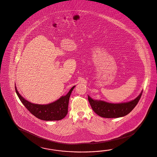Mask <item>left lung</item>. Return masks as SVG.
Instances as JSON below:
<instances>
[{"mask_svg": "<svg viewBox=\"0 0 157 157\" xmlns=\"http://www.w3.org/2000/svg\"><path fill=\"white\" fill-rule=\"evenodd\" d=\"M143 90L134 100L126 103H108L103 100H94L89 96L88 100L93 110L98 115L106 118H117L124 117L132 111L139 102Z\"/></svg>", "mask_w": 157, "mask_h": 157, "instance_id": "left-lung-1", "label": "left lung"}]
</instances>
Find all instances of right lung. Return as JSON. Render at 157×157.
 <instances>
[{
    "label": "right lung",
    "instance_id": "add662e5",
    "mask_svg": "<svg viewBox=\"0 0 157 157\" xmlns=\"http://www.w3.org/2000/svg\"><path fill=\"white\" fill-rule=\"evenodd\" d=\"M74 86L65 95L53 103L48 104H33L28 101L18 93L15 86L16 92L20 101L28 110L39 119L43 121H59L64 118L68 113V107L71 92Z\"/></svg>",
    "mask_w": 157,
    "mask_h": 157
}]
</instances>
